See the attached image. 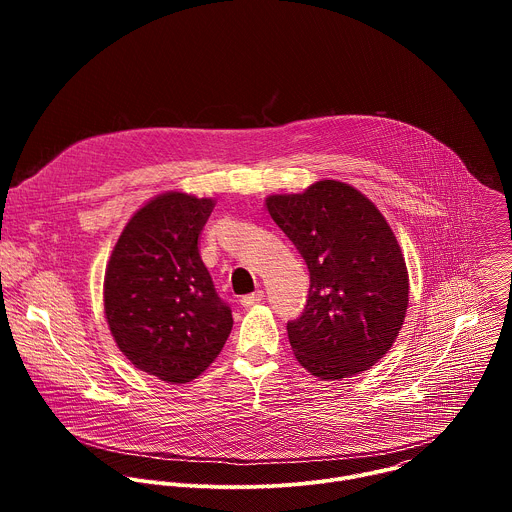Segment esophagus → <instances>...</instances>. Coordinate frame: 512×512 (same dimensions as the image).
Wrapping results in <instances>:
<instances>
[{
  "mask_svg": "<svg viewBox=\"0 0 512 512\" xmlns=\"http://www.w3.org/2000/svg\"><path fill=\"white\" fill-rule=\"evenodd\" d=\"M263 300H265V294H263L261 289H257V291H253V294L241 298V306H243V308H251V306H257V304L263 302Z\"/></svg>",
  "mask_w": 512,
  "mask_h": 512,
  "instance_id": "obj_1",
  "label": "esophagus"
}]
</instances>
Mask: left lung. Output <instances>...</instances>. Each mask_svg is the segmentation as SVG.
I'll list each match as a JSON object with an SVG mask.
<instances>
[{"instance_id": "8db88e82", "label": "left lung", "mask_w": 512, "mask_h": 512, "mask_svg": "<svg viewBox=\"0 0 512 512\" xmlns=\"http://www.w3.org/2000/svg\"><path fill=\"white\" fill-rule=\"evenodd\" d=\"M265 204L310 271L306 308L287 322L298 362L328 381L371 369L393 346L409 304L405 259L385 216L336 180Z\"/></svg>"}]
</instances>
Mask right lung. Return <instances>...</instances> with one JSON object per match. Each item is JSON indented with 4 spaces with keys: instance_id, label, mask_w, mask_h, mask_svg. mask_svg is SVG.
Returning <instances> with one entry per match:
<instances>
[{
    "instance_id": "right-lung-1",
    "label": "right lung",
    "mask_w": 512,
    "mask_h": 512,
    "mask_svg": "<svg viewBox=\"0 0 512 512\" xmlns=\"http://www.w3.org/2000/svg\"><path fill=\"white\" fill-rule=\"evenodd\" d=\"M212 208L184 192L154 198L131 216L105 271V316L119 350L172 385L204 373L233 328L198 253Z\"/></svg>"
}]
</instances>
